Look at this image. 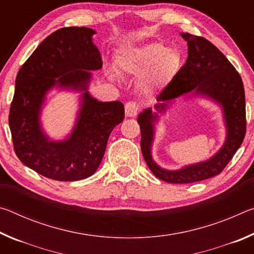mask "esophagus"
<instances>
[{
  "mask_svg": "<svg viewBox=\"0 0 254 254\" xmlns=\"http://www.w3.org/2000/svg\"><path fill=\"white\" fill-rule=\"evenodd\" d=\"M139 110H140V106L137 105L135 102H127L126 104V115L127 117H130V118L135 117V115L139 113Z\"/></svg>",
  "mask_w": 254,
  "mask_h": 254,
  "instance_id": "34e87169",
  "label": "esophagus"
}]
</instances>
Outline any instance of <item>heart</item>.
I'll list each match as a JSON object with an SVG mask.
<instances>
[{"label":"heart","mask_w":254,"mask_h":254,"mask_svg":"<svg viewBox=\"0 0 254 254\" xmlns=\"http://www.w3.org/2000/svg\"><path fill=\"white\" fill-rule=\"evenodd\" d=\"M183 65V56L177 49H169L162 42H150L121 51L118 56V68L127 75H142L141 86L147 93L165 88L177 75ZM110 76L118 71L111 67Z\"/></svg>","instance_id":"obj_1"}]
</instances>
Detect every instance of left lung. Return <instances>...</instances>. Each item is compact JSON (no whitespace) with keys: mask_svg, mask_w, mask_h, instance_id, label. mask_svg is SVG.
<instances>
[{"mask_svg":"<svg viewBox=\"0 0 254 254\" xmlns=\"http://www.w3.org/2000/svg\"><path fill=\"white\" fill-rule=\"evenodd\" d=\"M188 45L186 64L157 97V112L165 113L169 103L192 93L208 97L222 106L226 127L223 147L208 160L167 170L152 159L151 147L158 113L145 109L137 117L141 130V151L150 170L157 178L170 184H188L212 178L221 174L243 142L247 130L246 96L242 78L234 66L212 42L203 37L180 33Z\"/></svg>","mask_w":254,"mask_h":254,"instance_id":"left-lung-1","label":"left lung"}]
</instances>
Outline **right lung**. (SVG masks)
<instances>
[{
    "instance_id": "obj_1",
    "label": "right lung",
    "mask_w": 254,
    "mask_h": 254,
    "mask_svg": "<svg viewBox=\"0 0 254 254\" xmlns=\"http://www.w3.org/2000/svg\"><path fill=\"white\" fill-rule=\"evenodd\" d=\"M93 29L62 28L38 46L16 75L8 126L15 154L38 174L59 182L92 176L104 156L113 128L124 119L120 101L100 102L88 93L92 72L103 62ZM83 91L76 124L65 140L53 141L42 130L40 113L51 88Z\"/></svg>"
}]
</instances>
